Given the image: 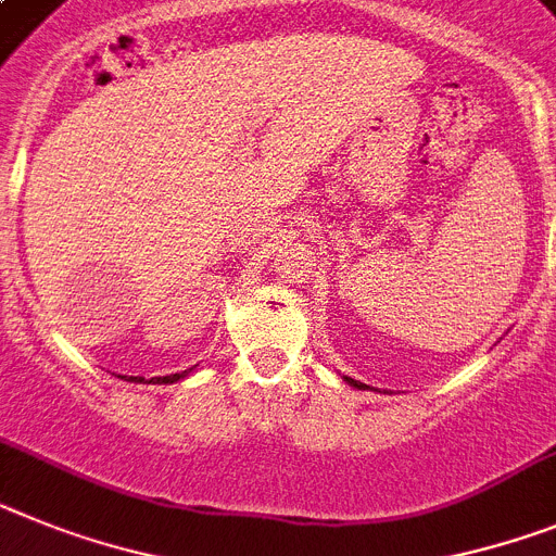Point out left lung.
I'll return each instance as SVG.
<instances>
[{
	"label": "left lung",
	"instance_id": "8db88e82",
	"mask_svg": "<svg viewBox=\"0 0 556 556\" xmlns=\"http://www.w3.org/2000/svg\"><path fill=\"white\" fill-rule=\"evenodd\" d=\"M345 382H351V386H354V388H365L363 382H357V379H349V377H345Z\"/></svg>",
	"mask_w": 556,
	"mask_h": 556
}]
</instances>
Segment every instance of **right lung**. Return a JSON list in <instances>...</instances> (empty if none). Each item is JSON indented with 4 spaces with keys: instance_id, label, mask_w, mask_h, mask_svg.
Instances as JSON below:
<instances>
[{
    "instance_id": "add662e5",
    "label": "right lung",
    "mask_w": 556,
    "mask_h": 556,
    "mask_svg": "<svg viewBox=\"0 0 556 556\" xmlns=\"http://www.w3.org/2000/svg\"><path fill=\"white\" fill-rule=\"evenodd\" d=\"M131 379H137V382H146L142 377H131ZM177 379H179V374H170V377H156V379H149V382H177Z\"/></svg>"
}]
</instances>
